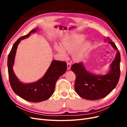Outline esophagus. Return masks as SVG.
<instances>
[{"mask_svg": "<svg viewBox=\"0 0 127 127\" xmlns=\"http://www.w3.org/2000/svg\"><path fill=\"white\" fill-rule=\"evenodd\" d=\"M70 67H71V64H70V63L68 62L67 63V69H70Z\"/></svg>", "mask_w": 127, "mask_h": 127, "instance_id": "1", "label": "esophagus"}]
</instances>
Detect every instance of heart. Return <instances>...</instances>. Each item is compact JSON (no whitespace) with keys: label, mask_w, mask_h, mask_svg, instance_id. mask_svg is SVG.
Segmentation results:
<instances>
[{"label":"heart","mask_w":127,"mask_h":127,"mask_svg":"<svg viewBox=\"0 0 127 127\" xmlns=\"http://www.w3.org/2000/svg\"><path fill=\"white\" fill-rule=\"evenodd\" d=\"M85 39V36L83 34H75L72 35L69 39L63 42L62 47L60 45H56V50L61 55L64 57L66 56V52L65 50L68 52H74V57L76 60H79L83 57L85 52L90 48L91 46L90 41H86L84 43L80 48L78 49L83 42Z\"/></svg>","instance_id":"heart-1"}]
</instances>
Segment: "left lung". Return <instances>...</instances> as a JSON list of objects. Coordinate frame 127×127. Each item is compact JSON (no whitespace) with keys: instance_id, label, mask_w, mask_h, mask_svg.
I'll return each mask as SVG.
<instances>
[{"instance_id":"8db88e82","label":"left lung","mask_w":127,"mask_h":127,"mask_svg":"<svg viewBox=\"0 0 127 127\" xmlns=\"http://www.w3.org/2000/svg\"><path fill=\"white\" fill-rule=\"evenodd\" d=\"M106 40L118 51L116 44L109 37ZM120 54L118 51L111 64V69L105 75H95L85 69L83 63L72 64L71 70L75 73V90L80 97L90 100L104 97L116 87L120 76Z\"/></svg>"}]
</instances>
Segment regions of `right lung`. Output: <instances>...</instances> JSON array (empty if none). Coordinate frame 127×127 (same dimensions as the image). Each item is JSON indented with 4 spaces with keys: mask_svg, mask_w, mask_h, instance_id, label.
I'll use <instances>...</instances> for the list:
<instances>
[{
    "mask_svg": "<svg viewBox=\"0 0 127 127\" xmlns=\"http://www.w3.org/2000/svg\"><path fill=\"white\" fill-rule=\"evenodd\" d=\"M36 31L35 29L16 41L9 53L7 61L9 80L11 88L19 96L31 102L47 100L54 93L56 83L60 76L66 72L67 67L64 61L53 60L44 76L38 81L30 84H23L19 81L13 70L15 54L18 44L21 40L29 37L31 33Z\"/></svg>",
    "mask_w": 127,
    "mask_h": 127,
    "instance_id": "obj_1",
    "label": "right lung"
}]
</instances>
